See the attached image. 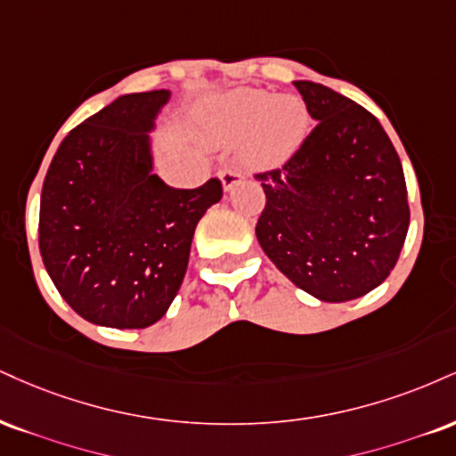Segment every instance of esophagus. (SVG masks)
<instances>
[{
    "label": "esophagus",
    "instance_id": "34e87169",
    "mask_svg": "<svg viewBox=\"0 0 456 456\" xmlns=\"http://www.w3.org/2000/svg\"><path fill=\"white\" fill-rule=\"evenodd\" d=\"M221 180H223V189L229 191V189H233L238 183H242L244 172L242 169H235V167H224V169H221Z\"/></svg>",
    "mask_w": 456,
    "mask_h": 456
}]
</instances>
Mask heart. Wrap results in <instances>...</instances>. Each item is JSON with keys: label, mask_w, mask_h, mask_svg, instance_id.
Returning a JSON list of instances; mask_svg holds the SVG:
<instances>
[{"label": "heart", "mask_w": 456, "mask_h": 456, "mask_svg": "<svg viewBox=\"0 0 456 456\" xmlns=\"http://www.w3.org/2000/svg\"><path fill=\"white\" fill-rule=\"evenodd\" d=\"M308 129V112L297 97H273L263 91H238L224 100L214 135H246L242 155L252 166H278L297 151Z\"/></svg>", "instance_id": "1"}]
</instances>
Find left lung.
<instances>
[{"instance_id":"1","label":"left lung","mask_w":456,"mask_h":456,"mask_svg":"<svg viewBox=\"0 0 456 456\" xmlns=\"http://www.w3.org/2000/svg\"><path fill=\"white\" fill-rule=\"evenodd\" d=\"M295 89L316 125L281 167L255 174L265 193L255 233L290 282L322 301H350L385 282L403 248V167L363 106L312 80Z\"/></svg>"}]
</instances>
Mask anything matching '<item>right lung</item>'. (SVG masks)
I'll return each instance as SVG.
<instances>
[{
	"label": "right lung",
	"instance_id": "add662e5",
	"mask_svg": "<svg viewBox=\"0 0 456 456\" xmlns=\"http://www.w3.org/2000/svg\"><path fill=\"white\" fill-rule=\"evenodd\" d=\"M167 91L123 95L65 135L40 197L48 276L89 322L144 329L166 314L200 218L223 197L210 178L174 189L152 174L148 135Z\"/></svg>",
	"mask_w": 456,
	"mask_h": 456
}]
</instances>
